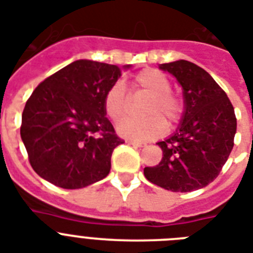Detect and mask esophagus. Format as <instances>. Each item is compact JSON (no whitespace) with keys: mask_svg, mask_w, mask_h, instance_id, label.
<instances>
[{"mask_svg":"<svg viewBox=\"0 0 253 253\" xmlns=\"http://www.w3.org/2000/svg\"><path fill=\"white\" fill-rule=\"evenodd\" d=\"M126 142L128 143V144H131V146H135V147H143V146H144V143L138 142V140H131V139H127Z\"/></svg>","mask_w":253,"mask_h":253,"instance_id":"esophagus-1","label":"esophagus"}]
</instances>
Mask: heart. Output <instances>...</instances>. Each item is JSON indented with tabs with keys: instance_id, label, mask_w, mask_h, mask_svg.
<instances>
[{
	"instance_id": "obj_1",
	"label": "heart",
	"mask_w": 253,
	"mask_h": 253,
	"mask_svg": "<svg viewBox=\"0 0 253 253\" xmlns=\"http://www.w3.org/2000/svg\"><path fill=\"white\" fill-rule=\"evenodd\" d=\"M134 85L139 90L151 94L144 114L146 118H123L117 125V130L122 136L136 140L156 138L166 132L168 123H176L182 115L184 103L176 93L170 90V80L166 73L154 68L143 69L135 76ZM103 107L109 118L118 121L127 113L128 99L121 83H115L107 90ZM164 118L166 119H164Z\"/></svg>"
}]
</instances>
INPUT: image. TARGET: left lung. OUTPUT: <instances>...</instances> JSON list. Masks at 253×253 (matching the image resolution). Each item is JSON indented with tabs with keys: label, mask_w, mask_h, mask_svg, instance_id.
Returning <instances> with one entry per match:
<instances>
[{
	"label": "left lung",
	"mask_w": 253,
	"mask_h": 253,
	"mask_svg": "<svg viewBox=\"0 0 253 253\" xmlns=\"http://www.w3.org/2000/svg\"><path fill=\"white\" fill-rule=\"evenodd\" d=\"M182 86L185 111L176 132L158 146L162 162L146 167L152 184L172 192H192L218 177L234 147L236 117L226 91L205 69L186 60L160 64Z\"/></svg>",
	"instance_id": "left-lung-1"
}]
</instances>
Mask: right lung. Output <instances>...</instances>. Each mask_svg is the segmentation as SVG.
I'll return each mask as SVG.
<instances>
[{"label": "right lung", "instance_id": "right-lung-1", "mask_svg": "<svg viewBox=\"0 0 253 253\" xmlns=\"http://www.w3.org/2000/svg\"><path fill=\"white\" fill-rule=\"evenodd\" d=\"M121 72L117 65L77 60L35 87L22 113L21 138L42 178L80 189L109 174L111 154L125 140L106 118L103 99Z\"/></svg>", "mask_w": 253, "mask_h": 253}]
</instances>
